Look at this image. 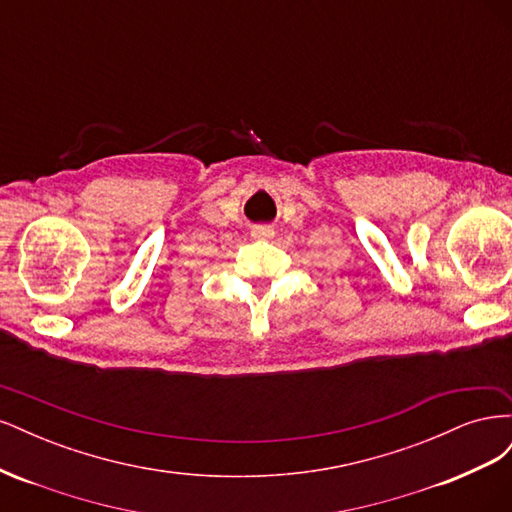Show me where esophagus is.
<instances>
[{
	"instance_id": "obj_1",
	"label": "esophagus",
	"mask_w": 512,
	"mask_h": 512,
	"mask_svg": "<svg viewBox=\"0 0 512 512\" xmlns=\"http://www.w3.org/2000/svg\"><path fill=\"white\" fill-rule=\"evenodd\" d=\"M252 237L254 239H273L275 230L271 226H256V228H252Z\"/></svg>"
}]
</instances>
